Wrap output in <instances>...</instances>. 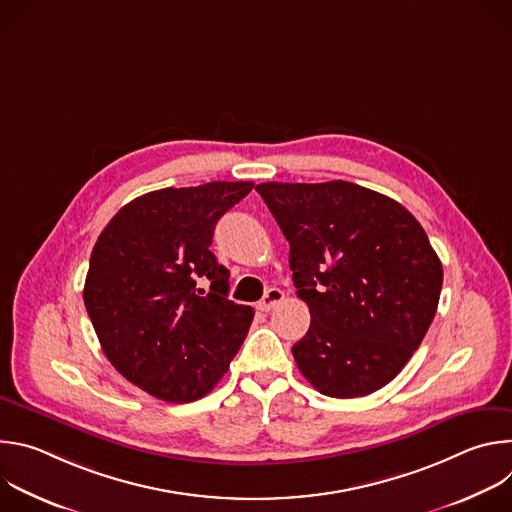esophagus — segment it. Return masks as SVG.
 I'll list each match as a JSON object with an SVG mask.
<instances>
[{"instance_id":"esophagus-1","label":"esophagus","mask_w":512,"mask_h":512,"mask_svg":"<svg viewBox=\"0 0 512 512\" xmlns=\"http://www.w3.org/2000/svg\"><path fill=\"white\" fill-rule=\"evenodd\" d=\"M283 291L279 289V287H271L267 294L263 296V300L257 304V310H261V312H269V310H273L277 304H281V300H283Z\"/></svg>"}]
</instances>
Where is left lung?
<instances>
[{"label":"left lung","mask_w":512,"mask_h":512,"mask_svg":"<svg viewBox=\"0 0 512 512\" xmlns=\"http://www.w3.org/2000/svg\"><path fill=\"white\" fill-rule=\"evenodd\" d=\"M255 190L289 243L291 279L312 316L291 348L298 369L328 397L379 391L440 302L444 269L423 227L397 200L344 180Z\"/></svg>","instance_id":"8db88e82"}]
</instances>
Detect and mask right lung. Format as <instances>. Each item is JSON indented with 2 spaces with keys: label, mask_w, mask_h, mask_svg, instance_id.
Wrapping results in <instances>:
<instances>
[{
  "label": "right lung",
  "mask_w": 512,
  "mask_h": 512,
  "mask_svg": "<svg viewBox=\"0 0 512 512\" xmlns=\"http://www.w3.org/2000/svg\"><path fill=\"white\" fill-rule=\"evenodd\" d=\"M251 188L148 192L125 204L93 247L83 291L93 328L113 367L156 399L210 393L249 332L255 312L229 300V269L210 245L218 218Z\"/></svg>",
  "instance_id": "1"
}]
</instances>
